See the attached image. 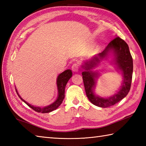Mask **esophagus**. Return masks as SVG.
<instances>
[{"label": "esophagus", "instance_id": "1", "mask_svg": "<svg viewBox=\"0 0 146 146\" xmlns=\"http://www.w3.org/2000/svg\"><path fill=\"white\" fill-rule=\"evenodd\" d=\"M79 64L77 63H74L72 64V66H71V69H72L73 71L74 72H76V71H78L79 70Z\"/></svg>", "mask_w": 146, "mask_h": 146}]
</instances>
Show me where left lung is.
<instances>
[{"label": "left lung", "instance_id": "8db88e82", "mask_svg": "<svg viewBox=\"0 0 146 146\" xmlns=\"http://www.w3.org/2000/svg\"><path fill=\"white\" fill-rule=\"evenodd\" d=\"M110 50L114 51L116 64L123 74L124 81L122 87L116 94L109 98L104 99L97 97L93 94L92 88L94 87L95 78L97 75L92 72L91 70ZM98 55L99 57H94L91 60L86 61L85 65H83L82 67L85 71L82 72V77L86 95L89 100L96 106L107 108L112 106L122 100L129 92L132 78L133 60L127 44L119 36H116L111 40L105 50Z\"/></svg>", "mask_w": 146, "mask_h": 146}]
</instances>
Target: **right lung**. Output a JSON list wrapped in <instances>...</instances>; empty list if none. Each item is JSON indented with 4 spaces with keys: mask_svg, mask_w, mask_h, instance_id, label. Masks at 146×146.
I'll list each match as a JSON object with an SVG mask.
<instances>
[{
    "mask_svg": "<svg viewBox=\"0 0 146 146\" xmlns=\"http://www.w3.org/2000/svg\"><path fill=\"white\" fill-rule=\"evenodd\" d=\"M71 76H72V71H71V70H65L63 73H61L60 75H59L57 78V86H58V98L56 99V100L54 102V103H52V104L47 107L41 108L39 107H35L33 106V105H30L20 97L19 95L17 94V90H16V92L19 97V98L24 102V103L26 104L30 108H31L33 110L37 111V112L42 113L51 112V111L56 109V108L61 104L62 102H63V99L64 98L65 86H66L67 82H68V80L70 79Z\"/></svg>",
    "mask_w": 146,
    "mask_h": 146,
    "instance_id": "right-lung-1",
    "label": "right lung"
}]
</instances>
